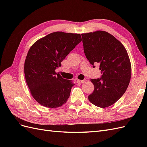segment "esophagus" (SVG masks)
<instances>
[{
  "mask_svg": "<svg viewBox=\"0 0 147 147\" xmlns=\"http://www.w3.org/2000/svg\"><path fill=\"white\" fill-rule=\"evenodd\" d=\"M86 79L83 80H78L77 81V82L79 83H84L86 82Z\"/></svg>",
  "mask_w": 147,
  "mask_h": 147,
  "instance_id": "1",
  "label": "esophagus"
}]
</instances>
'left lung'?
Masks as SVG:
<instances>
[{"label": "left lung", "instance_id": "8db88e82", "mask_svg": "<svg viewBox=\"0 0 147 147\" xmlns=\"http://www.w3.org/2000/svg\"><path fill=\"white\" fill-rule=\"evenodd\" d=\"M84 52L94 67L100 64V78L91 79L94 90L88 99L101 108L115 104L124 94L131 77V64L125 47L113 35L97 30L82 34Z\"/></svg>", "mask_w": 147, "mask_h": 147}]
</instances>
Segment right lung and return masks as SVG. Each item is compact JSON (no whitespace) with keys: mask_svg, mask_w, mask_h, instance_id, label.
<instances>
[{"mask_svg":"<svg viewBox=\"0 0 147 147\" xmlns=\"http://www.w3.org/2000/svg\"><path fill=\"white\" fill-rule=\"evenodd\" d=\"M82 41L80 34L55 32L35 42L24 62V75L31 95L46 107L57 108L64 104L75 85L72 80L57 75L55 70Z\"/></svg>","mask_w":147,"mask_h":147,"instance_id":"obj_1","label":"right lung"}]
</instances>
